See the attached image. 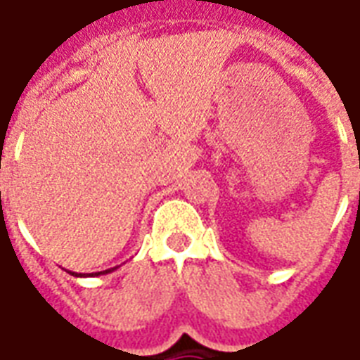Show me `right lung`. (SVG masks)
I'll list each match as a JSON object with an SVG mask.
<instances>
[{
  "label": "right lung",
  "instance_id": "right-lung-1",
  "mask_svg": "<svg viewBox=\"0 0 360 360\" xmlns=\"http://www.w3.org/2000/svg\"><path fill=\"white\" fill-rule=\"evenodd\" d=\"M113 270H117V266H115V268H110V270L94 271V274H90V276H100V274H110V271H113ZM71 274H73V276H79V278H81V276H82V274H77V271H71Z\"/></svg>",
  "mask_w": 360,
  "mask_h": 360
}]
</instances>
